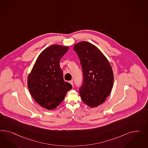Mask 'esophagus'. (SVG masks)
Masks as SVG:
<instances>
[{
	"instance_id": "obj_1",
	"label": "esophagus",
	"mask_w": 148,
	"mask_h": 148,
	"mask_svg": "<svg viewBox=\"0 0 148 148\" xmlns=\"http://www.w3.org/2000/svg\"><path fill=\"white\" fill-rule=\"evenodd\" d=\"M69 82H70V84H71L73 86H74V82H73V80L70 81H69Z\"/></svg>"
}]
</instances>
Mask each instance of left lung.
<instances>
[{
    "instance_id": "obj_1",
    "label": "left lung",
    "mask_w": 148,
    "mask_h": 148,
    "mask_svg": "<svg viewBox=\"0 0 148 148\" xmlns=\"http://www.w3.org/2000/svg\"><path fill=\"white\" fill-rule=\"evenodd\" d=\"M83 72V83L79 89L82 100L90 108L103 103L113 84L112 67L108 59L94 45L82 41L74 45Z\"/></svg>"
}]
</instances>
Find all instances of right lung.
<instances>
[{
    "label": "right lung",
    "instance_id": "1",
    "mask_svg": "<svg viewBox=\"0 0 148 148\" xmlns=\"http://www.w3.org/2000/svg\"><path fill=\"white\" fill-rule=\"evenodd\" d=\"M68 50V47L51 45L38 56L27 77V86L37 103L53 110L62 102L72 86L63 79L60 61Z\"/></svg>",
    "mask_w": 148,
    "mask_h": 148
}]
</instances>
